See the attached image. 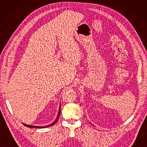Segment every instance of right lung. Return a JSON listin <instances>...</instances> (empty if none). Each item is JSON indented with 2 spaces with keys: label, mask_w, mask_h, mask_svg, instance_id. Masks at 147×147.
<instances>
[{
  "label": "right lung",
  "mask_w": 147,
  "mask_h": 147,
  "mask_svg": "<svg viewBox=\"0 0 147 147\" xmlns=\"http://www.w3.org/2000/svg\"><path fill=\"white\" fill-rule=\"evenodd\" d=\"M61 105H60V106H59V110L57 117V118H56L55 121L54 122H53L52 124H49V125L45 126H32V125H28V124H24V123H23V124H24V126H26V127H38V128H44V127H50V126H53V125H54V124H55L56 123V122H57V120H58L59 115H60V113H61Z\"/></svg>",
  "instance_id": "add662e5"
}]
</instances>
